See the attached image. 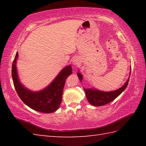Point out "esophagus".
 I'll return each instance as SVG.
<instances>
[{
    "instance_id": "esophagus-1",
    "label": "esophagus",
    "mask_w": 146,
    "mask_h": 146,
    "mask_svg": "<svg viewBox=\"0 0 146 146\" xmlns=\"http://www.w3.org/2000/svg\"><path fill=\"white\" fill-rule=\"evenodd\" d=\"M80 63V60H78V58H75L73 59V65H75V66H77V65H78Z\"/></svg>"
}]
</instances>
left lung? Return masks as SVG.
<instances>
[{"label":"left lung","mask_w":146,"mask_h":146,"mask_svg":"<svg viewBox=\"0 0 146 146\" xmlns=\"http://www.w3.org/2000/svg\"><path fill=\"white\" fill-rule=\"evenodd\" d=\"M77 75H78V78L82 83L83 80L82 75L80 73H78ZM130 75H131V71H130ZM129 81V78L122 87L117 90L111 92H102L98 90L97 89L94 88L86 89L83 88V89H84V91L85 92L87 100L90 104L95 107L102 106V105H106L112 102L118 96H119L122 94L124 91L127 86Z\"/></svg>","instance_id":"8db88e82"}]
</instances>
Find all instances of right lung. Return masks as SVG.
<instances>
[{
    "instance_id": "right-lung-1",
    "label": "right lung",
    "mask_w": 146,
    "mask_h": 146,
    "mask_svg": "<svg viewBox=\"0 0 146 146\" xmlns=\"http://www.w3.org/2000/svg\"><path fill=\"white\" fill-rule=\"evenodd\" d=\"M18 56L17 52L12 63V77L15 90L21 100L39 112L49 113L56 111L61 103L65 81L72 73L71 65L64 68L47 87L41 91L33 92L26 88L19 79L16 67Z\"/></svg>"
}]
</instances>
